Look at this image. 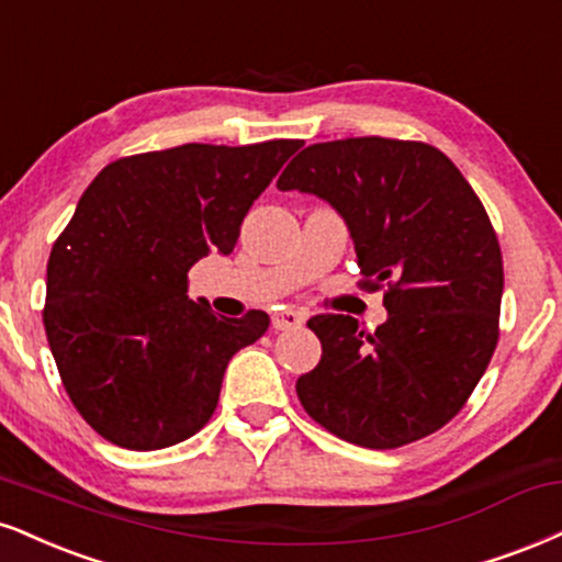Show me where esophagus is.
I'll return each mask as SVG.
<instances>
[{"mask_svg": "<svg viewBox=\"0 0 562 562\" xmlns=\"http://www.w3.org/2000/svg\"><path fill=\"white\" fill-rule=\"evenodd\" d=\"M303 322L306 319H303V314H299V311H274L272 314L274 329H295V327H301Z\"/></svg>", "mask_w": 562, "mask_h": 562, "instance_id": "1", "label": "esophagus"}]
</instances>
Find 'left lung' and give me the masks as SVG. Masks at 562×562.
<instances>
[{"label":"left lung","mask_w":562,"mask_h":562,"mask_svg":"<svg viewBox=\"0 0 562 562\" xmlns=\"http://www.w3.org/2000/svg\"><path fill=\"white\" fill-rule=\"evenodd\" d=\"M280 191L327 201L387 322L314 316L322 361L295 382L306 414L346 442L390 450L450 422L497 346L503 256L482 201L429 144L346 138L306 146Z\"/></svg>","instance_id":"8db88e82"}]
</instances>
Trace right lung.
<instances>
[{
    "mask_svg": "<svg viewBox=\"0 0 562 562\" xmlns=\"http://www.w3.org/2000/svg\"><path fill=\"white\" fill-rule=\"evenodd\" d=\"M301 140L186 144L117 159L80 195L46 267L44 327L67 395L101 437L159 450L212 418L229 358L269 316H216L188 272L229 256Z\"/></svg>",
    "mask_w": 562,
    "mask_h": 562,
    "instance_id": "obj_1",
    "label": "right lung"
}]
</instances>
